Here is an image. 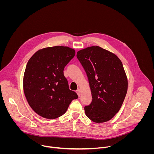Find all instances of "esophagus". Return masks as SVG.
<instances>
[{"instance_id": "esophagus-1", "label": "esophagus", "mask_w": 154, "mask_h": 154, "mask_svg": "<svg viewBox=\"0 0 154 154\" xmlns=\"http://www.w3.org/2000/svg\"><path fill=\"white\" fill-rule=\"evenodd\" d=\"M76 93H77V94H78V96H80L81 91H80V89H77V91H76Z\"/></svg>"}]
</instances>
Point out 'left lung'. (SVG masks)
<instances>
[{
	"instance_id": "left-lung-1",
	"label": "left lung",
	"mask_w": 154,
	"mask_h": 154,
	"mask_svg": "<svg viewBox=\"0 0 154 154\" xmlns=\"http://www.w3.org/2000/svg\"><path fill=\"white\" fill-rule=\"evenodd\" d=\"M77 57L84 68L92 95L85 106L86 116L96 123L107 122L119 112L128 88V80L121 60L99 46L80 50Z\"/></svg>"
}]
</instances>
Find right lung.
Here are the masks:
<instances>
[{
  "mask_svg": "<svg viewBox=\"0 0 154 154\" xmlns=\"http://www.w3.org/2000/svg\"><path fill=\"white\" fill-rule=\"evenodd\" d=\"M75 54V50L67 46L49 47L38 50L29 60L23 78L24 92L30 107L41 117H60L72 100L78 98L69 90L63 73Z\"/></svg>",
  "mask_w": 154,
  "mask_h": 154,
  "instance_id": "right-lung-1",
  "label": "right lung"
}]
</instances>
